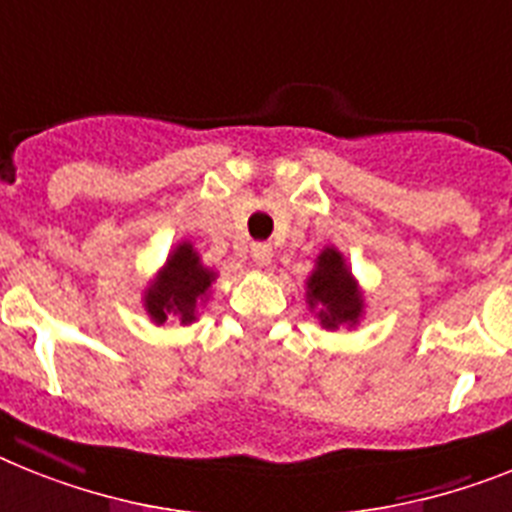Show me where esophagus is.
<instances>
[{
  "instance_id": "34e87169",
  "label": "esophagus",
  "mask_w": 512,
  "mask_h": 512,
  "mask_svg": "<svg viewBox=\"0 0 512 512\" xmlns=\"http://www.w3.org/2000/svg\"><path fill=\"white\" fill-rule=\"evenodd\" d=\"M251 259L256 266H269V261H272V246L269 243H253Z\"/></svg>"
}]
</instances>
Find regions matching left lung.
Returning <instances> with one entry per match:
<instances>
[{"mask_svg": "<svg viewBox=\"0 0 512 512\" xmlns=\"http://www.w3.org/2000/svg\"><path fill=\"white\" fill-rule=\"evenodd\" d=\"M306 285L308 306H319L322 327L337 329L342 324L353 327L358 322L363 308L361 293H358L356 282L350 277V269L335 248H324Z\"/></svg>", "mask_w": 512, "mask_h": 512, "instance_id": "1", "label": "left lung"}]
</instances>
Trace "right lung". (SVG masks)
<instances>
[{
  "mask_svg": "<svg viewBox=\"0 0 512 512\" xmlns=\"http://www.w3.org/2000/svg\"><path fill=\"white\" fill-rule=\"evenodd\" d=\"M217 274L206 269L190 243L177 246L159 272L154 285L146 290V311L156 324L167 322V316H177L183 324L196 322L198 303L209 293Z\"/></svg>",
  "mask_w": 512,
  "mask_h": 512,
  "instance_id": "obj_1",
  "label": "right lung"
}]
</instances>
